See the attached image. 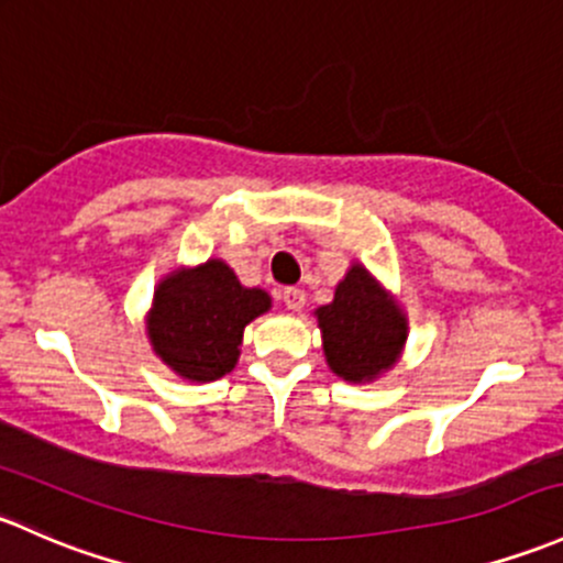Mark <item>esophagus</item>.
Masks as SVG:
<instances>
[{
  "mask_svg": "<svg viewBox=\"0 0 563 563\" xmlns=\"http://www.w3.org/2000/svg\"><path fill=\"white\" fill-rule=\"evenodd\" d=\"M283 305L291 312H299L301 307H305V291H301V288H286V291H283Z\"/></svg>",
  "mask_w": 563,
  "mask_h": 563,
  "instance_id": "esophagus-1",
  "label": "esophagus"
}]
</instances>
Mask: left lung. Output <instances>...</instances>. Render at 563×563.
<instances>
[{
    "instance_id": "left-lung-1",
    "label": "left lung",
    "mask_w": 563,
    "mask_h": 563,
    "mask_svg": "<svg viewBox=\"0 0 563 563\" xmlns=\"http://www.w3.org/2000/svg\"><path fill=\"white\" fill-rule=\"evenodd\" d=\"M316 318L329 369L358 386L394 369L410 334L405 307L358 262L347 266L334 299L318 307Z\"/></svg>"
}]
</instances>
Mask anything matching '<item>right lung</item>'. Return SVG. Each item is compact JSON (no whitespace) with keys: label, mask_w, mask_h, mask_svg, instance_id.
<instances>
[{"label":"right lung","mask_w":563,"mask_h":563,"mask_svg":"<svg viewBox=\"0 0 563 563\" xmlns=\"http://www.w3.org/2000/svg\"><path fill=\"white\" fill-rule=\"evenodd\" d=\"M269 310L264 288H245L223 258H207L158 280L145 334L177 377L210 383L234 369L245 327Z\"/></svg>","instance_id":"right-lung-1"}]
</instances>
